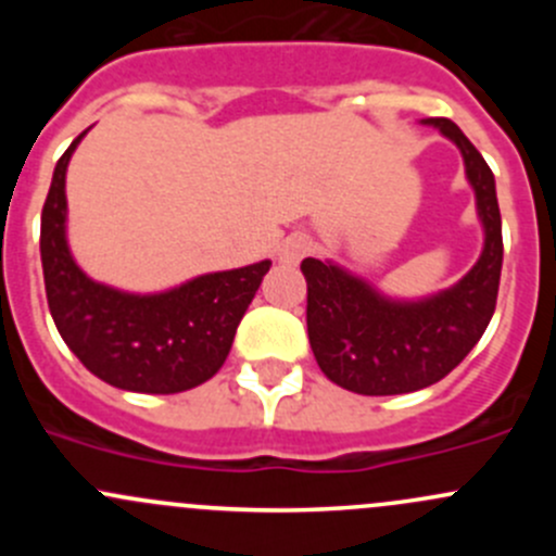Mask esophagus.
I'll use <instances>...</instances> for the list:
<instances>
[{"label":"esophagus","instance_id":"esophagus-1","mask_svg":"<svg viewBox=\"0 0 556 556\" xmlns=\"http://www.w3.org/2000/svg\"><path fill=\"white\" fill-rule=\"evenodd\" d=\"M309 247H312V242L306 233H290V237L285 239L277 250L279 263H285V266H295V263H299L301 257L309 252Z\"/></svg>","mask_w":556,"mask_h":556}]
</instances>
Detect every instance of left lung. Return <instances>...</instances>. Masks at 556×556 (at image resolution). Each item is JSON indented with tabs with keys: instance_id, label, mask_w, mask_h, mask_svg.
I'll use <instances>...</instances> for the list:
<instances>
[{
	"instance_id": "1",
	"label": "left lung",
	"mask_w": 556,
	"mask_h": 556,
	"mask_svg": "<svg viewBox=\"0 0 556 556\" xmlns=\"http://www.w3.org/2000/svg\"><path fill=\"white\" fill-rule=\"evenodd\" d=\"M457 144L476 195L484 247L452 288L428 299H390L333 261L306 257V328L325 377L357 395H401L430 387L463 363L484 336L497 301L503 231L495 174L470 139L446 117H428Z\"/></svg>"
}]
</instances>
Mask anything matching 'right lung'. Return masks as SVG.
<instances>
[{
    "mask_svg": "<svg viewBox=\"0 0 556 556\" xmlns=\"http://www.w3.org/2000/svg\"><path fill=\"white\" fill-rule=\"evenodd\" d=\"M86 134L55 164L42 206L39 255L55 328L77 361L117 390L172 395L204 384L226 363L271 261L201 274L161 293L88 277L66 242V166Z\"/></svg>",
    "mask_w": 556,
    "mask_h": 556,
    "instance_id": "right-lung-1",
    "label": "right lung"
}]
</instances>
